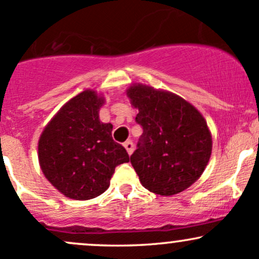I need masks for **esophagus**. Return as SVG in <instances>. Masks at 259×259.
<instances>
[{"instance_id": "1", "label": "esophagus", "mask_w": 259, "mask_h": 259, "mask_svg": "<svg viewBox=\"0 0 259 259\" xmlns=\"http://www.w3.org/2000/svg\"><path fill=\"white\" fill-rule=\"evenodd\" d=\"M124 147L126 149V151H127V153H129V155H132L133 151H134V144H133L132 140L124 143Z\"/></svg>"}]
</instances>
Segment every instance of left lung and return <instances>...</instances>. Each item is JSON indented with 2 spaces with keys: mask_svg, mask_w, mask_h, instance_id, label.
Segmentation results:
<instances>
[{
  "mask_svg": "<svg viewBox=\"0 0 259 259\" xmlns=\"http://www.w3.org/2000/svg\"><path fill=\"white\" fill-rule=\"evenodd\" d=\"M126 96L139 109L135 120L144 129L130 156L141 184L164 197L189 188L211 156V133L204 116L180 96L146 84H132Z\"/></svg>",
  "mask_w": 259,
  "mask_h": 259,
  "instance_id": "8db88e82",
  "label": "left lung"
}]
</instances>
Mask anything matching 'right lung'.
Instances as JSON below:
<instances>
[{"label": "right lung", "instance_id": "1", "mask_svg": "<svg viewBox=\"0 0 259 259\" xmlns=\"http://www.w3.org/2000/svg\"><path fill=\"white\" fill-rule=\"evenodd\" d=\"M104 102L95 90L78 93L60 108L39 138L38 158L45 178L70 199L101 195L115 167L129 162L126 150L113 140V125L99 119Z\"/></svg>", "mask_w": 259, "mask_h": 259}]
</instances>
